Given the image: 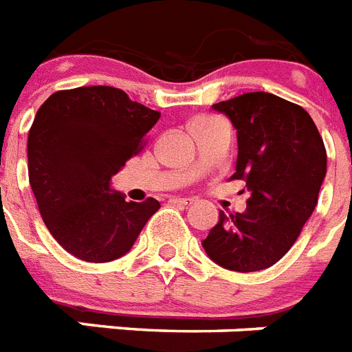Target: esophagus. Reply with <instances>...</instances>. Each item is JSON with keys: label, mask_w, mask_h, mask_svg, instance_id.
Wrapping results in <instances>:
<instances>
[{"label": "esophagus", "mask_w": 352, "mask_h": 352, "mask_svg": "<svg viewBox=\"0 0 352 352\" xmlns=\"http://www.w3.org/2000/svg\"><path fill=\"white\" fill-rule=\"evenodd\" d=\"M173 205H179V207H187V205H190L194 201L192 198H170L168 199Z\"/></svg>", "instance_id": "34e87169"}]
</instances>
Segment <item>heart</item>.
Returning <instances> with one entry per match:
<instances>
[{
    "label": "heart",
    "instance_id": "obj_1",
    "mask_svg": "<svg viewBox=\"0 0 352 352\" xmlns=\"http://www.w3.org/2000/svg\"><path fill=\"white\" fill-rule=\"evenodd\" d=\"M209 120H214V118L204 116V118H198V120H194V122H209Z\"/></svg>",
    "mask_w": 352,
    "mask_h": 352
}]
</instances>
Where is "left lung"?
<instances>
[{
	"instance_id": "8db88e82",
	"label": "left lung",
	"mask_w": 352,
	"mask_h": 352,
	"mask_svg": "<svg viewBox=\"0 0 352 352\" xmlns=\"http://www.w3.org/2000/svg\"><path fill=\"white\" fill-rule=\"evenodd\" d=\"M238 134L236 173L249 199L225 214L201 241L223 269L254 272L274 265L294 245L318 204L327 153L307 111L269 92H247L214 103Z\"/></svg>"
}]
</instances>
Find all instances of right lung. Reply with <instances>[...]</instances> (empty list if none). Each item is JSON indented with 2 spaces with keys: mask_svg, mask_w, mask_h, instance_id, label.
I'll return each instance as SVG.
<instances>
[{
  "mask_svg": "<svg viewBox=\"0 0 352 352\" xmlns=\"http://www.w3.org/2000/svg\"><path fill=\"white\" fill-rule=\"evenodd\" d=\"M160 112L114 87L54 92L29 131V182L54 240L92 263L127 254L160 201H125L111 178L145 145Z\"/></svg>",
  "mask_w": 352,
  "mask_h": 352,
  "instance_id": "obj_1",
  "label": "right lung"
}]
</instances>
